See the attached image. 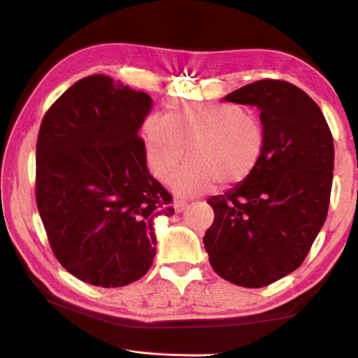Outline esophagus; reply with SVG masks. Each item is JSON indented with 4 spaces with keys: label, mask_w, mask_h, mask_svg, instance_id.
Returning a JSON list of instances; mask_svg holds the SVG:
<instances>
[{
    "label": "esophagus",
    "mask_w": 358,
    "mask_h": 358,
    "mask_svg": "<svg viewBox=\"0 0 358 358\" xmlns=\"http://www.w3.org/2000/svg\"><path fill=\"white\" fill-rule=\"evenodd\" d=\"M187 208V203L185 200H173V209L175 213H183L185 209Z\"/></svg>",
    "instance_id": "obj_1"
}]
</instances>
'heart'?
I'll return each instance as SVG.
<instances>
[{"label":"heart","mask_w":358,"mask_h":358,"mask_svg":"<svg viewBox=\"0 0 358 358\" xmlns=\"http://www.w3.org/2000/svg\"><path fill=\"white\" fill-rule=\"evenodd\" d=\"M141 131L147 163L161 181L171 178L186 150L189 159L172 178L180 195L248 180L267 141L261 119L236 103L172 102L164 116H147Z\"/></svg>","instance_id":"b5f03b06"}]
</instances>
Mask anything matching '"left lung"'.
I'll list each match as a JSON object with an SVG mask.
<instances>
[{"instance_id":"left-lung-1","label":"left lung","mask_w":358,"mask_h":358,"mask_svg":"<svg viewBox=\"0 0 358 358\" xmlns=\"http://www.w3.org/2000/svg\"><path fill=\"white\" fill-rule=\"evenodd\" d=\"M261 111L265 152L248 180L208 200L203 237L214 271L259 289L295 271L323 228L334 177V139L323 111L284 80H257L223 97Z\"/></svg>"}]
</instances>
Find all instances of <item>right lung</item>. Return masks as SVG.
Wrapping results in <instances>:
<instances>
[{
    "label": "right lung",
    "instance_id": "add662e5",
    "mask_svg": "<svg viewBox=\"0 0 358 358\" xmlns=\"http://www.w3.org/2000/svg\"><path fill=\"white\" fill-rule=\"evenodd\" d=\"M152 107L144 91L94 74L41 121L38 213L55 257L83 282L110 289L143 278L157 253L155 219L173 214L139 138Z\"/></svg>",
    "mask_w": 358,
    "mask_h": 358
}]
</instances>
